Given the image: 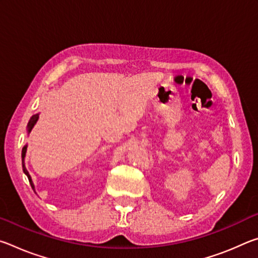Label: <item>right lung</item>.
Returning <instances> with one entry per match:
<instances>
[{
  "mask_svg": "<svg viewBox=\"0 0 258 258\" xmlns=\"http://www.w3.org/2000/svg\"><path fill=\"white\" fill-rule=\"evenodd\" d=\"M38 118H40V113H36V115H33L32 117H30V119H29V121H28V125H27V134H28V135H29V133H30V131L33 130V127L35 126V124L37 123ZM26 152H27V145L24 146V148H23V151H21V158H23V169H24V173H25L26 175H27V177H28V181H29V183H30V185H32L33 190L35 191V185H34V183H33L32 176L29 175V173H28V171H27V168H26V166H25V157H26ZM35 192H36V191H35Z\"/></svg>",
  "mask_w": 258,
  "mask_h": 258,
  "instance_id": "add662e5",
  "label": "right lung"
}]
</instances>
